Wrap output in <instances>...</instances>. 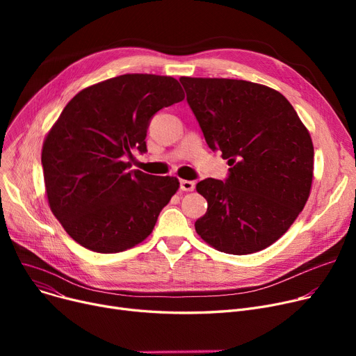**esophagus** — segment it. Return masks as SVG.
Masks as SVG:
<instances>
[{
    "label": "esophagus",
    "instance_id": "1",
    "mask_svg": "<svg viewBox=\"0 0 356 356\" xmlns=\"http://www.w3.org/2000/svg\"><path fill=\"white\" fill-rule=\"evenodd\" d=\"M180 189L183 192H193L195 191V181H192V180H181L180 181Z\"/></svg>",
    "mask_w": 356,
    "mask_h": 356
}]
</instances>
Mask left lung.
<instances>
[{"mask_svg":"<svg viewBox=\"0 0 356 356\" xmlns=\"http://www.w3.org/2000/svg\"><path fill=\"white\" fill-rule=\"evenodd\" d=\"M188 104L209 148L228 160L227 181L196 191L208 211L195 222L215 250L245 255L282 238L305 208L313 180V143L291 104L248 81L181 76Z\"/></svg>","mask_w":356,"mask_h":356,"instance_id":"8db88e82","label":"left lung"}]
</instances>
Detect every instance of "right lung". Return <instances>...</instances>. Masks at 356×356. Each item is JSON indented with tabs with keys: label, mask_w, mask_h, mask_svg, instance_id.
Segmentation results:
<instances>
[{
	"label": "right lung",
	"mask_w": 356,
	"mask_h": 356,
	"mask_svg": "<svg viewBox=\"0 0 356 356\" xmlns=\"http://www.w3.org/2000/svg\"><path fill=\"white\" fill-rule=\"evenodd\" d=\"M184 99L172 76L128 73L82 89L47 133L42 165L50 211L82 247L114 254L153 232L179 180L129 170L157 111Z\"/></svg>",
	"instance_id": "right-lung-1"
}]
</instances>
